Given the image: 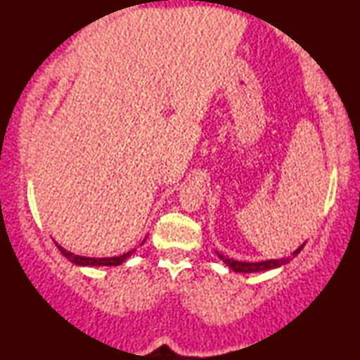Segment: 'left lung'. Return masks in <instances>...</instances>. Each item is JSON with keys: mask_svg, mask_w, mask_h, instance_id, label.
<instances>
[{"mask_svg": "<svg viewBox=\"0 0 360 360\" xmlns=\"http://www.w3.org/2000/svg\"><path fill=\"white\" fill-rule=\"evenodd\" d=\"M302 244L300 248L295 250V252L290 255V257H283V259H270V260H264V262H239V260H233V259H228L224 257L223 254L216 252L218 254V257L223 260V262L228 265L231 270H234V272H243V274H252V272H264V270H269V269H277L280 265H285L290 262V259L297 257L300 254V250L303 249Z\"/></svg>", "mask_w": 360, "mask_h": 360, "instance_id": "left-lung-1", "label": "left lung"}]
</instances>
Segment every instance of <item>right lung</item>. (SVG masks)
<instances>
[{
    "instance_id": "right-lung-1",
    "label": "right lung",
    "mask_w": 360,
    "mask_h": 360,
    "mask_svg": "<svg viewBox=\"0 0 360 360\" xmlns=\"http://www.w3.org/2000/svg\"><path fill=\"white\" fill-rule=\"evenodd\" d=\"M142 244H144V240H142ZM56 245L58 248V250H60V252L65 255L68 260H70L72 264L82 265V267H98V265H108V267H112V265L122 264L126 259H129L131 255L136 252V249H132V250H129V252L117 255V257H98L96 259V257H83V255H75V254L68 252V250L63 249L60 244L56 243Z\"/></svg>"
}]
</instances>
